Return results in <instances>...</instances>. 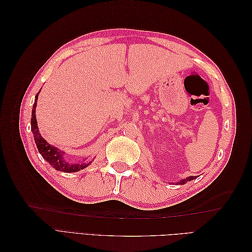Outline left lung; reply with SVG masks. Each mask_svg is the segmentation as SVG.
<instances>
[{
	"label": "left lung",
	"instance_id": "1",
	"mask_svg": "<svg viewBox=\"0 0 252 252\" xmlns=\"http://www.w3.org/2000/svg\"><path fill=\"white\" fill-rule=\"evenodd\" d=\"M195 179V177H188V178H186V179H184V180H182L179 184H185V183H187V182H189V181H191V180H194Z\"/></svg>",
	"mask_w": 252,
	"mask_h": 252
}]
</instances>
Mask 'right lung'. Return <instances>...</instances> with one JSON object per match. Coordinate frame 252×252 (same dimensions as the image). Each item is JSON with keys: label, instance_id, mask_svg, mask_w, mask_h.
Listing matches in <instances>:
<instances>
[{"label": "right lung", "instance_id": "add662e5", "mask_svg": "<svg viewBox=\"0 0 252 252\" xmlns=\"http://www.w3.org/2000/svg\"><path fill=\"white\" fill-rule=\"evenodd\" d=\"M37 94L35 95V100L34 104L32 107V121H30V124H32V131L34 136V142L36 144L37 150H39L40 154L42 155L43 158L46 159V161L55 168L56 170L59 171H63V172H77L82 169L85 168L89 165L86 163H81V164H69L67 163L63 155L64 152L59 150L52 145H49L46 141L42 138V135L39 131V128H37V123H36V118H35V107H36V102H37Z\"/></svg>", "mask_w": 252, "mask_h": 252}]
</instances>
